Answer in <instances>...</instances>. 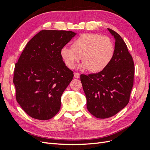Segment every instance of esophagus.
<instances>
[{
    "mask_svg": "<svg viewBox=\"0 0 150 150\" xmlns=\"http://www.w3.org/2000/svg\"><path fill=\"white\" fill-rule=\"evenodd\" d=\"M74 77L75 78H76V79H78V78H80V74L79 73H78V72H75Z\"/></svg>",
    "mask_w": 150,
    "mask_h": 150,
    "instance_id": "esophagus-1",
    "label": "esophagus"
}]
</instances>
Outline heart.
I'll return each instance as SVG.
<instances>
[{
    "label": "heart",
    "mask_w": 150,
    "mask_h": 150,
    "mask_svg": "<svg viewBox=\"0 0 150 150\" xmlns=\"http://www.w3.org/2000/svg\"><path fill=\"white\" fill-rule=\"evenodd\" d=\"M115 44L106 35L88 33L81 34L71 47H63L61 56L66 65L72 69L81 59L80 68L97 72L103 71L111 61L115 54Z\"/></svg>",
    "instance_id": "1"
}]
</instances>
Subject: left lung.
<instances>
[{
  "mask_svg": "<svg viewBox=\"0 0 150 150\" xmlns=\"http://www.w3.org/2000/svg\"><path fill=\"white\" fill-rule=\"evenodd\" d=\"M108 30L115 39L111 61L98 73L81 74L88 110L101 119L115 115L128 104L134 74L133 57L123 39L115 31Z\"/></svg>",
  "mask_w": 150,
  "mask_h": 150,
  "instance_id": "obj_1",
  "label": "left lung"
}]
</instances>
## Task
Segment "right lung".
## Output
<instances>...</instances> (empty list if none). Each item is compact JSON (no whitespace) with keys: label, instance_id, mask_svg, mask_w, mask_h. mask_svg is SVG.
I'll return each mask as SVG.
<instances>
[{"label":"right lung","instance_id":"right-lung-1","mask_svg":"<svg viewBox=\"0 0 150 150\" xmlns=\"http://www.w3.org/2000/svg\"><path fill=\"white\" fill-rule=\"evenodd\" d=\"M76 33L42 30L32 38L15 65L16 99L29 116L51 119L60 110L61 96L73 78L61 50Z\"/></svg>","mask_w":150,"mask_h":150}]
</instances>
